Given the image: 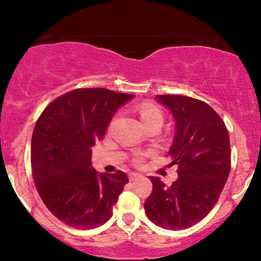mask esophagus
Here are the masks:
<instances>
[{
    "label": "esophagus",
    "mask_w": 261,
    "mask_h": 261,
    "mask_svg": "<svg viewBox=\"0 0 261 261\" xmlns=\"http://www.w3.org/2000/svg\"><path fill=\"white\" fill-rule=\"evenodd\" d=\"M141 174H139V173H130V174H128V179H130V181H135V180H137V179H140L141 178Z\"/></svg>",
    "instance_id": "esophagus-1"
}]
</instances>
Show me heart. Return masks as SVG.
I'll return each instance as SVG.
<instances>
[{
    "instance_id": "obj_1",
    "label": "heart",
    "mask_w": 261,
    "mask_h": 261,
    "mask_svg": "<svg viewBox=\"0 0 261 261\" xmlns=\"http://www.w3.org/2000/svg\"><path fill=\"white\" fill-rule=\"evenodd\" d=\"M139 114H140L141 120H142L146 127L151 126V125H154V124H160V125L163 124V120H164L163 113H162L160 108L153 106V104L151 103L141 104L139 108ZM142 160H143V155H140V157L135 158L134 162L136 164H140L141 162H142Z\"/></svg>"
}]
</instances>
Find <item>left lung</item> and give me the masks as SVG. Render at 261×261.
I'll use <instances>...</instances> for the list:
<instances>
[{"label":"left lung","instance_id":"8db88e82","mask_svg":"<svg viewBox=\"0 0 261 261\" xmlns=\"http://www.w3.org/2000/svg\"><path fill=\"white\" fill-rule=\"evenodd\" d=\"M176 122L169 149L178 166V179L167 187L151 176V195L145 201L147 217L166 229H185L214 208L230 170L229 135L221 116L205 101L178 94L158 97Z\"/></svg>","mask_w":261,"mask_h":261}]
</instances>
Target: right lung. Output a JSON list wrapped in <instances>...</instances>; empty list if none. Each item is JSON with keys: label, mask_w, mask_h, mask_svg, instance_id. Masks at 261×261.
<instances>
[{"label": "right lung", "mask_w": 261, "mask_h": 261, "mask_svg": "<svg viewBox=\"0 0 261 261\" xmlns=\"http://www.w3.org/2000/svg\"><path fill=\"white\" fill-rule=\"evenodd\" d=\"M133 97L106 88L73 89L39 116L32 136L33 178L47 210L67 226L91 229L112 217L128 179L121 170L95 172L92 147Z\"/></svg>", "instance_id": "add662e5"}]
</instances>
